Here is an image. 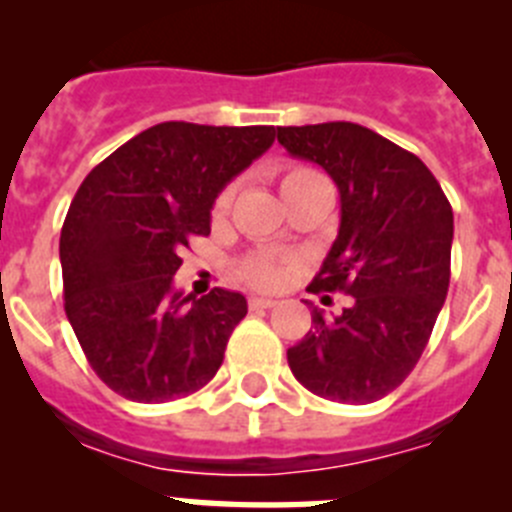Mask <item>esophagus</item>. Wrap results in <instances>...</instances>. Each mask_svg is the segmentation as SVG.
Listing matches in <instances>:
<instances>
[{
	"label": "esophagus",
	"mask_w": 512,
	"mask_h": 512,
	"mask_svg": "<svg viewBox=\"0 0 512 512\" xmlns=\"http://www.w3.org/2000/svg\"><path fill=\"white\" fill-rule=\"evenodd\" d=\"M277 305V300H271V297H248V307L251 310H269V307Z\"/></svg>",
	"instance_id": "obj_1"
}]
</instances>
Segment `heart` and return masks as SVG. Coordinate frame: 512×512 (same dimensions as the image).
Returning a JSON list of instances; mask_svg holds the SVG:
<instances>
[{"label":"heart","instance_id":"1","mask_svg":"<svg viewBox=\"0 0 512 512\" xmlns=\"http://www.w3.org/2000/svg\"><path fill=\"white\" fill-rule=\"evenodd\" d=\"M279 189H282L284 202L295 200L305 192H315V189H325V192H333L330 182L325 179L320 171L310 169V166H284L282 176H279ZM230 202H233V187H225L223 192L217 194L212 212L215 215H223L228 212ZM241 277L246 282L256 284V287H279L287 277V261L277 259V256H269V253H256L251 259H246L241 264Z\"/></svg>","mask_w":512,"mask_h":512}]
</instances>
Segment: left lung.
Returning a JSON list of instances; mask_svg holds the SVG:
<instances>
[{
  "instance_id": "obj_1",
  "label": "left lung",
  "mask_w": 512,
  "mask_h": 512,
  "mask_svg": "<svg viewBox=\"0 0 512 512\" xmlns=\"http://www.w3.org/2000/svg\"><path fill=\"white\" fill-rule=\"evenodd\" d=\"M292 156L323 166L341 192V228L312 292H346L354 305L287 351L312 395L366 405L390 395L418 364L451 277L454 212L415 153L356 122L277 128Z\"/></svg>"
}]
</instances>
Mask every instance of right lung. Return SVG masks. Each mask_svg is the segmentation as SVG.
I'll use <instances>...</instances> for the list:
<instances>
[{
  "label": "right lung",
  "instance_id": "1",
  "mask_svg": "<svg viewBox=\"0 0 512 512\" xmlns=\"http://www.w3.org/2000/svg\"><path fill=\"white\" fill-rule=\"evenodd\" d=\"M271 125L161 122L130 138L81 182L61 228L66 318L97 377L133 402L205 387L246 318L241 292L174 289L179 253L210 233L233 176L274 143Z\"/></svg>",
  "mask_w": 512,
  "mask_h": 512
}]
</instances>
